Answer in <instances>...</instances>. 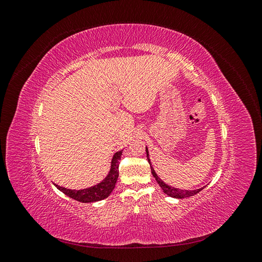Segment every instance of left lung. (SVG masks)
Instances as JSON below:
<instances>
[{
    "instance_id": "1",
    "label": "left lung",
    "mask_w": 262,
    "mask_h": 262,
    "mask_svg": "<svg viewBox=\"0 0 262 262\" xmlns=\"http://www.w3.org/2000/svg\"><path fill=\"white\" fill-rule=\"evenodd\" d=\"M145 150H146V157H147V161L149 163V166H150V171H152V175L154 176V178L156 179L157 184L161 186V188L163 189V191L171 196V198H176V199H182V198H189V196H192L194 194H196L198 192H200L202 189H204L205 187H202L200 189H195V190H181V189H178V188H175V187H171V186H168L166 185L165 182L157 176V173L155 172L154 168L152 167V165H150V161H149V157H148V149L147 147H145Z\"/></svg>"
}]
</instances>
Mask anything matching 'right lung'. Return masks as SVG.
I'll return each mask as SVG.
<instances>
[{"label":"right lung","instance_id":"1","mask_svg":"<svg viewBox=\"0 0 262 262\" xmlns=\"http://www.w3.org/2000/svg\"><path fill=\"white\" fill-rule=\"evenodd\" d=\"M121 155H122V150H119V152L115 153L112 160V166H110L109 173L104 180L97 185L86 188V189H81V190L67 189L64 187H60L58 185H55V187H57L60 191L67 194L68 196L83 203L104 200L109 196V194L112 193L113 190L115 189L117 179L119 177V163H120Z\"/></svg>","mask_w":262,"mask_h":262}]
</instances>
